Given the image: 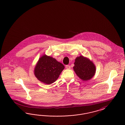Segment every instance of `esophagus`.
<instances>
[{
    "instance_id": "obj_1",
    "label": "esophagus",
    "mask_w": 125,
    "mask_h": 125,
    "mask_svg": "<svg viewBox=\"0 0 125 125\" xmlns=\"http://www.w3.org/2000/svg\"><path fill=\"white\" fill-rule=\"evenodd\" d=\"M65 68H66V69H70L71 68V67H70V65H66L65 66Z\"/></svg>"
}]
</instances>
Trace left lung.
<instances>
[{"instance_id": "obj_1", "label": "left lung", "mask_w": 125, "mask_h": 125, "mask_svg": "<svg viewBox=\"0 0 125 125\" xmlns=\"http://www.w3.org/2000/svg\"><path fill=\"white\" fill-rule=\"evenodd\" d=\"M74 65L73 70L78 76L84 81L90 80L95 74V65L89 59L83 55L75 59Z\"/></svg>"}]
</instances>
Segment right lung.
Masks as SVG:
<instances>
[{"label": "right lung", "mask_w": 125, "mask_h": 125, "mask_svg": "<svg viewBox=\"0 0 125 125\" xmlns=\"http://www.w3.org/2000/svg\"><path fill=\"white\" fill-rule=\"evenodd\" d=\"M65 66L53 58L44 54L37 61L34 69L36 78L42 83L51 84L59 77Z\"/></svg>", "instance_id": "obj_1"}]
</instances>
